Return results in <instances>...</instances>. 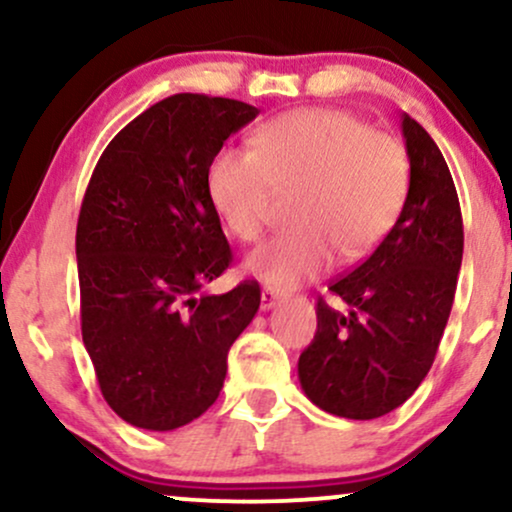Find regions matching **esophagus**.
I'll list each match as a JSON object with an SVG mask.
<instances>
[{
	"label": "esophagus",
	"instance_id": "1",
	"mask_svg": "<svg viewBox=\"0 0 512 512\" xmlns=\"http://www.w3.org/2000/svg\"><path fill=\"white\" fill-rule=\"evenodd\" d=\"M279 301H281L279 291H274V289H264L262 291V310H272Z\"/></svg>",
	"mask_w": 512,
	"mask_h": 512
}]
</instances>
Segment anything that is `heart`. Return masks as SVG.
I'll return each mask as SVG.
<instances>
[{
	"instance_id": "1",
	"label": "heart",
	"mask_w": 512,
	"mask_h": 512,
	"mask_svg": "<svg viewBox=\"0 0 512 512\" xmlns=\"http://www.w3.org/2000/svg\"><path fill=\"white\" fill-rule=\"evenodd\" d=\"M209 199L231 236L255 243L276 195L298 192L296 228L252 250L245 272L274 291L296 289L342 260H361L402 214L409 163L397 139L342 110H296L257 129L252 151L211 158Z\"/></svg>"
}]
</instances>
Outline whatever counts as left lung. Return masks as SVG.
<instances>
[{
	"label": "left lung",
	"instance_id": "1",
	"mask_svg": "<svg viewBox=\"0 0 512 512\" xmlns=\"http://www.w3.org/2000/svg\"><path fill=\"white\" fill-rule=\"evenodd\" d=\"M409 192L383 243L317 301V332L298 358L305 397L344 419L390 414L433 366L448 325L464 231L460 199L431 134L402 115Z\"/></svg>",
	"mask_w": 512,
	"mask_h": 512
}]
</instances>
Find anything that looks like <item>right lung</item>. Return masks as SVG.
<instances>
[{"label":"right lung","instance_id":"add662e5","mask_svg":"<svg viewBox=\"0 0 512 512\" xmlns=\"http://www.w3.org/2000/svg\"><path fill=\"white\" fill-rule=\"evenodd\" d=\"M257 115L231 98L175 93L134 117L93 170L76 223L81 334L127 424L173 431L202 416L260 308L257 281L202 291L233 260L209 163Z\"/></svg>","mask_w":512,"mask_h":512}]
</instances>
